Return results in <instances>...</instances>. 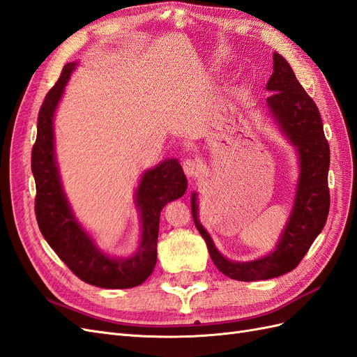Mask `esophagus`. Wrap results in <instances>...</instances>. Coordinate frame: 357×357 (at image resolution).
Masks as SVG:
<instances>
[{"label":"esophagus","mask_w":357,"mask_h":357,"mask_svg":"<svg viewBox=\"0 0 357 357\" xmlns=\"http://www.w3.org/2000/svg\"><path fill=\"white\" fill-rule=\"evenodd\" d=\"M183 171H185V174L189 178L197 177L198 172H199V164L193 159H185V160H183Z\"/></svg>","instance_id":"esophagus-1"}]
</instances>
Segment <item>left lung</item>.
Wrapping results in <instances>:
<instances>
[{
    "instance_id": "8db88e82",
    "label": "left lung",
    "mask_w": 357,
    "mask_h": 357,
    "mask_svg": "<svg viewBox=\"0 0 357 357\" xmlns=\"http://www.w3.org/2000/svg\"><path fill=\"white\" fill-rule=\"evenodd\" d=\"M266 91L271 92L266 98L269 114L295 147L299 165L294 207L274 250L248 262L225 257L199 222L198 193L193 192L190 198L193 222L207 244L214 265L225 275L238 282L268 280L295 269L325 226L331 205L329 144L323 132L319 109L298 82L287 61L278 53H274V71L266 83Z\"/></svg>"
}]
</instances>
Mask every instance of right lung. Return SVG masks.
<instances>
[{"label": "right lung", "mask_w": 357, "mask_h": 357, "mask_svg": "<svg viewBox=\"0 0 357 357\" xmlns=\"http://www.w3.org/2000/svg\"><path fill=\"white\" fill-rule=\"evenodd\" d=\"M75 67L77 62L63 67L38 113L37 139L31 155L37 189V223L61 261L84 283L102 289L135 287L146 282L156 265L160 211L168 202L185 195L188 178L177 159H165L155 168L144 171L134 193L142 223V240L137 252L128 257H114L102 252L75 218L63 192L55 153L53 119Z\"/></svg>", "instance_id": "1"}]
</instances>
